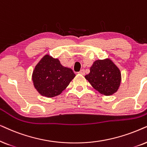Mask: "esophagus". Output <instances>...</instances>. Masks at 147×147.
Segmentation results:
<instances>
[{"instance_id": "esophagus-1", "label": "esophagus", "mask_w": 147, "mask_h": 147, "mask_svg": "<svg viewBox=\"0 0 147 147\" xmlns=\"http://www.w3.org/2000/svg\"><path fill=\"white\" fill-rule=\"evenodd\" d=\"M79 74H80V75H85V70L81 69L79 72Z\"/></svg>"}]
</instances>
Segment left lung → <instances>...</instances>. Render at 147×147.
<instances>
[{"instance_id":"obj_1","label":"left lung","mask_w":147,"mask_h":147,"mask_svg":"<svg viewBox=\"0 0 147 147\" xmlns=\"http://www.w3.org/2000/svg\"><path fill=\"white\" fill-rule=\"evenodd\" d=\"M85 77L94 89L107 96L116 93L121 83L120 70L110 59L94 62Z\"/></svg>"}]
</instances>
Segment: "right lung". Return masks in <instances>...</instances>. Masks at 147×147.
I'll return each mask as SVG.
<instances>
[{
  "mask_svg": "<svg viewBox=\"0 0 147 147\" xmlns=\"http://www.w3.org/2000/svg\"><path fill=\"white\" fill-rule=\"evenodd\" d=\"M75 77L71 68L64 67L59 60L47 54L35 67L32 80L40 95L53 97L60 95Z\"/></svg>",
  "mask_w": 147,
  "mask_h": 147,
  "instance_id": "add662e5",
  "label": "right lung"
}]
</instances>
